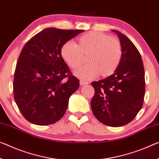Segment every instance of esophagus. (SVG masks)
Returning <instances> with one entry per match:
<instances>
[{"instance_id": "34e87169", "label": "esophagus", "mask_w": 159, "mask_h": 159, "mask_svg": "<svg viewBox=\"0 0 159 159\" xmlns=\"http://www.w3.org/2000/svg\"><path fill=\"white\" fill-rule=\"evenodd\" d=\"M80 84H81V85H85V84H89V82L84 81V80H80Z\"/></svg>"}]
</instances>
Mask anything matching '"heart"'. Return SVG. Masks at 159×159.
<instances>
[{
    "instance_id": "obj_1",
    "label": "heart",
    "mask_w": 159,
    "mask_h": 159,
    "mask_svg": "<svg viewBox=\"0 0 159 159\" xmlns=\"http://www.w3.org/2000/svg\"><path fill=\"white\" fill-rule=\"evenodd\" d=\"M62 55L70 67L77 69L82 64L84 55H89L88 62L75 72L77 76L90 80L113 72L121 57V47L115 38L101 33H90L79 39V44L69 40L63 45Z\"/></svg>"
}]
</instances>
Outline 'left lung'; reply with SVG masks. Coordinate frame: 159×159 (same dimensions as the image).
<instances>
[{"label": "left lung", "instance_id": "1", "mask_svg": "<svg viewBox=\"0 0 159 159\" xmlns=\"http://www.w3.org/2000/svg\"><path fill=\"white\" fill-rule=\"evenodd\" d=\"M118 35L121 57L113 75L92 82L95 93L91 101L94 116L107 126L118 127L131 122L143 106L145 73L141 56L125 35Z\"/></svg>", "mask_w": 159, "mask_h": 159}]
</instances>
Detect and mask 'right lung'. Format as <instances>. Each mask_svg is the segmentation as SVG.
I'll return each mask as SVG.
<instances>
[{
	"label": "right lung",
	"instance_id": "1",
	"mask_svg": "<svg viewBox=\"0 0 159 159\" xmlns=\"http://www.w3.org/2000/svg\"><path fill=\"white\" fill-rule=\"evenodd\" d=\"M83 31L45 28L23 47L14 73L13 96L28 121L45 126L64 116L80 81L70 70L61 51L65 43Z\"/></svg>",
	"mask_w": 159,
	"mask_h": 159
}]
</instances>
